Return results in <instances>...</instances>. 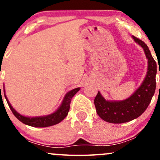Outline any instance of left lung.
<instances>
[{"label": "left lung", "mask_w": 160, "mask_h": 160, "mask_svg": "<svg viewBox=\"0 0 160 160\" xmlns=\"http://www.w3.org/2000/svg\"><path fill=\"white\" fill-rule=\"evenodd\" d=\"M132 38L144 49L148 60V72L138 89L125 100L107 101L98 92L94 100L96 112L102 120L111 123H123L140 117L148 108L156 90L157 63L146 43L135 36Z\"/></svg>", "instance_id": "left-lung-1"}]
</instances>
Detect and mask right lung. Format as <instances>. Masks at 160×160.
<instances>
[{
	"label": "right lung",
	"mask_w": 160,
	"mask_h": 160,
	"mask_svg": "<svg viewBox=\"0 0 160 160\" xmlns=\"http://www.w3.org/2000/svg\"><path fill=\"white\" fill-rule=\"evenodd\" d=\"M80 88H76V89H72L67 94L65 95V98H64L62 103L59 108H58L56 111L54 113H51L49 115L43 116V117H25V116L21 115L20 113H18L17 111L14 109L11 106L10 102H9L8 99H7L6 95H5L4 92V96L6 98L7 104H8L9 107H10V110L12 111V113L14 116L22 122L24 124H26L28 126H33V127H48V126H53V125L58 124L64 119L65 118L66 116L68 113L69 109H70V104H71V101L72 97L76 94L80 90Z\"/></svg>",
	"instance_id": "right-lung-1"
}]
</instances>
